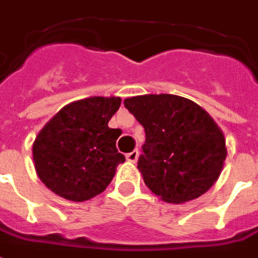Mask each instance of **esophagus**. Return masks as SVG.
<instances>
[{"instance_id": "34e87169", "label": "esophagus", "mask_w": 258, "mask_h": 258, "mask_svg": "<svg viewBox=\"0 0 258 258\" xmlns=\"http://www.w3.org/2000/svg\"><path fill=\"white\" fill-rule=\"evenodd\" d=\"M138 157H139V151L138 150H135V151H131V153H127L126 154V160L129 162H136L138 161Z\"/></svg>"}]
</instances>
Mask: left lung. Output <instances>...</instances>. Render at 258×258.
<instances>
[{
	"label": "left lung",
	"instance_id": "obj_1",
	"mask_svg": "<svg viewBox=\"0 0 258 258\" xmlns=\"http://www.w3.org/2000/svg\"><path fill=\"white\" fill-rule=\"evenodd\" d=\"M123 104L144 127L138 168L155 196L180 204L217 182L226 158L225 138L207 111L173 94L131 97Z\"/></svg>",
	"mask_w": 258,
	"mask_h": 258
}]
</instances>
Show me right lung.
<instances>
[{"label":"right lung","mask_w":258,"mask_h":258,"mask_svg":"<svg viewBox=\"0 0 258 258\" xmlns=\"http://www.w3.org/2000/svg\"><path fill=\"white\" fill-rule=\"evenodd\" d=\"M119 97H89L59 109L38 132L33 162L41 182L58 196L85 202L107 189L125 162L118 129L108 127Z\"/></svg>","instance_id":"add662e5"}]
</instances>
